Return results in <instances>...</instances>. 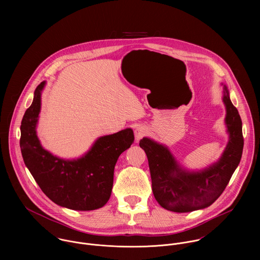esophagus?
<instances>
[{"label": "esophagus", "mask_w": 260, "mask_h": 260, "mask_svg": "<svg viewBox=\"0 0 260 260\" xmlns=\"http://www.w3.org/2000/svg\"><path fill=\"white\" fill-rule=\"evenodd\" d=\"M147 134V129L144 126H137L135 128V140L136 142H139L140 139H142Z\"/></svg>", "instance_id": "obj_1"}]
</instances>
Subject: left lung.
Here are the masks:
<instances>
[{
  "instance_id": "8db88e82",
  "label": "left lung",
  "mask_w": 260,
  "mask_h": 260,
  "mask_svg": "<svg viewBox=\"0 0 260 260\" xmlns=\"http://www.w3.org/2000/svg\"><path fill=\"white\" fill-rule=\"evenodd\" d=\"M223 93L229 140L221 158L208 168L187 171L164 145L146 137L140 140L139 145L148 158L154 197L167 210L182 213L210 206L222 194L240 162L244 143L241 118L226 86Z\"/></svg>"
}]
</instances>
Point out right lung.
I'll list each match as a JSON object with an SVG mask.
<instances>
[{
    "label": "right lung",
    "mask_w": 260,
    "mask_h": 260,
    "mask_svg": "<svg viewBox=\"0 0 260 260\" xmlns=\"http://www.w3.org/2000/svg\"><path fill=\"white\" fill-rule=\"evenodd\" d=\"M45 84L38 85L22 119L20 147L24 162L42 191L56 204L80 211L101 208L111 196L116 162L134 142L133 131L128 128L100 137L78 159L54 156L42 147L36 132Z\"/></svg>",
    "instance_id": "add662e5"
}]
</instances>
